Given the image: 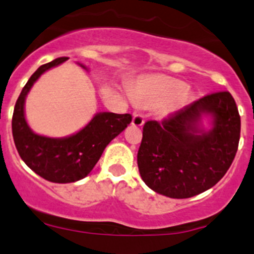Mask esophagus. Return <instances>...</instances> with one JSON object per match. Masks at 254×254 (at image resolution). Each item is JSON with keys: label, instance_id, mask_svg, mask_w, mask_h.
Here are the masks:
<instances>
[{"label": "esophagus", "instance_id": "1", "mask_svg": "<svg viewBox=\"0 0 254 254\" xmlns=\"http://www.w3.org/2000/svg\"><path fill=\"white\" fill-rule=\"evenodd\" d=\"M143 123H145V116L142 113H134L131 124L134 127H142Z\"/></svg>", "mask_w": 254, "mask_h": 254}]
</instances>
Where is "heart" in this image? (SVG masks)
I'll use <instances>...</instances> for the list:
<instances>
[{
	"label": "heart",
	"instance_id": "obj_1",
	"mask_svg": "<svg viewBox=\"0 0 254 254\" xmlns=\"http://www.w3.org/2000/svg\"><path fill=\"white\" fill-rule=\"evenodd\" d=\"M186 91V85L176 79L168 76H156L145 80L138 87L136 97L138 100H149L153 98L157 101H167L170 98L181 96Z\"/></svg>",
	"mask_w": 254,
	"mask_h": 254
}]
</instances>
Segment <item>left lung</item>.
Returning <instances> with one entry per match:
<instances>
[{
  "label": "left lung",
  "mask_w": 254,
  "mask_h": 254,
  "mask_svg": "<svg viewBox=\"0 0 254 254\" xmlns=\"http://www.w3.org/2000/svg\"><path fill=\"white\" fill-rule=\"evenodd\" d=\"M202 114L213 117L208 133L196 127ZM240 132L239 109L229 91L205 95L161 123L148 120L137 152L141 178L149 189L170 198L202 193L226 174Z\"/></svg>",
  "instance_id": "8db88e82"
}]
</instances>
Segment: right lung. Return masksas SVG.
Returning <instances> with one entry per match:
<instances>
[{"mask_svg":"<svg viewBox=\"0 0 254 254\" xmlns=\"http://www.w3.org/2000/svg\"><path fill=\"white\" fill-rule=\"evenodd\" d=\"M56 58L30 76L15 102L12 132L15 147L31 170L51 183L66 184L84 179L102 156L106 146L131 123V114L98 113L82 130L65 138H51L33 132L24 117V101L34 82L44 71L65 62Z\"/></svg>","mask_w":254,"mask_h":254,"instance_id":"add662e5","label":"right lung"}]
</instances>
